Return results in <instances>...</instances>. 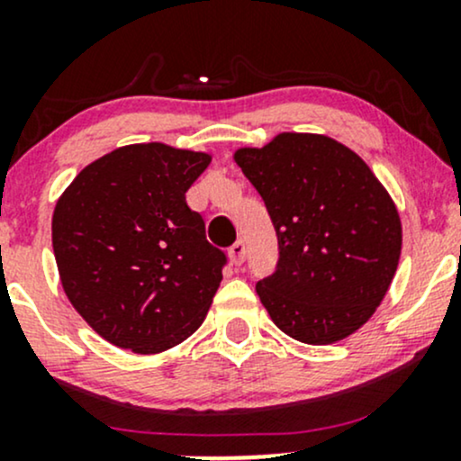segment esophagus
<instances>
[{
    "instance_id": "1",
    "label": "esophagus",
    "mask_w": 461,
    "mask_h": 461,
    "mask_svg": "<svg viewBox=\"0 0 461 461\" xmlns=\"http://www.w3.org/2000/svg\"><path fill=\"white\" fill-rule=\"evenodd\" d=\"M245 256H247V247H245V240H236L234 245L230 247V258L234 264H242L245 262Z\"/></svg>"
}]
</instances>
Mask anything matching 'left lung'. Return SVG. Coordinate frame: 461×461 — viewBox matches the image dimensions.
<instances>
[{"mask_svg":"<svg viewBox=\"0 0 461 461\" xmlns=\"http://www.w3.org/2000/svg\"><path fill=\"white\" fill-rule=\"evenodd\" d=\"M260 193L279 260L256 293L275 325L331 345L375 314L399 267L401 219L368 164L342 142L284 131L234 153Z\"/></svg>","mask_w":461,"mask_h":461,"instance_id":"1","label":"left lung"}]
</instances>
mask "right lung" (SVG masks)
I'll use <instances>...</instances> for the list:
<instances>
[{"instance_id":"1","label":"right lung","mask_w":461,"mask_h":461,"mask_svg":"<svg viewBox=\"0 0 461 461\" xmlns=\"http://www.w3.org/2000/svg\"><path fill=\"white\" fill-rule=\"evenodd\" d=\"M208 153L140 142L105 153L58 199L51 242L62 288L99 336L160 353L193 336L223 279L186 190Z\"/></svg>"}]
</instances>
